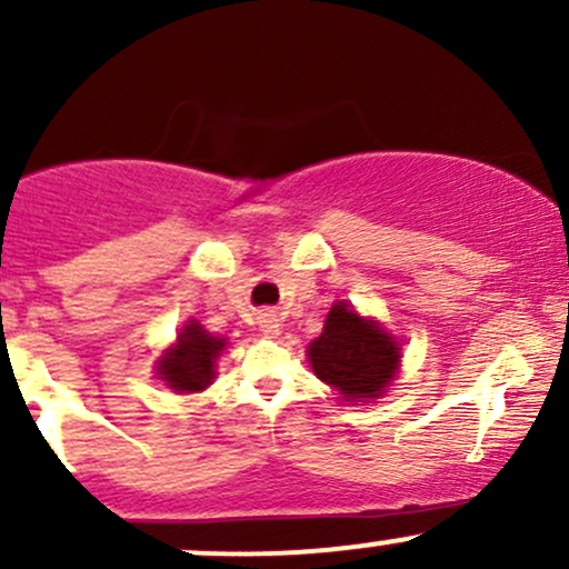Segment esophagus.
Masks as SVG:
<instances>
[{"mask_svg":"<svg viewBox=\"0 0 569 569\" xmlns=\"http://www.w3.org/2000/svg\"><path fill=\"white\" fill-rule=\"evenodd\" d=\"M257 323H259V329H262V335H267V337H276L280 331V321H278V316L272 310L259 312Z\"/></svg>","mask_w":569,"mask_h":569,"instance_id":"34e87169","label":"esophagus"}]
</instances>
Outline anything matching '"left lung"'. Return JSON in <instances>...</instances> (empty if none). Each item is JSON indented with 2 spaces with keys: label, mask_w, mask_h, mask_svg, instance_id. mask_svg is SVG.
<instances>
[{
  "label": "left lung",
  "mask_w": 569,
  "mask_h": 569,
  "mask_svg": "<svg viewBox=\"0 0 569 569\" xmlns=\"http://www.w3.org/2000/svg\"><path fill=\"white\" fill-rule=\"evenodd\" d=\"M307 358L318 380L339 390L342 401H371L388 393L401 367V348L382 323L358 316L348 302H335Z\"/></svg>",
  "instance_id": "1"
}]
</instances>
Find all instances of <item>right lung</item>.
<instances>
[{
    "label": "right lung",
    "instance_id": "right-lung-1",
    "mask_svg": "<svg viewBox=\"0 0 569 569\" xmlns=\"http://www.w3.org/2000/svg\"><path fill=\"white\" fill-rule=\"evenodd\" d=\"M227 339L208 335L198 321L181 326L173 348H168L158 361V377L176 393H200L217 377V358Z\"/></svg>",
    "mask_w": 569,
    "mask_h": 569
}]
</instances>
